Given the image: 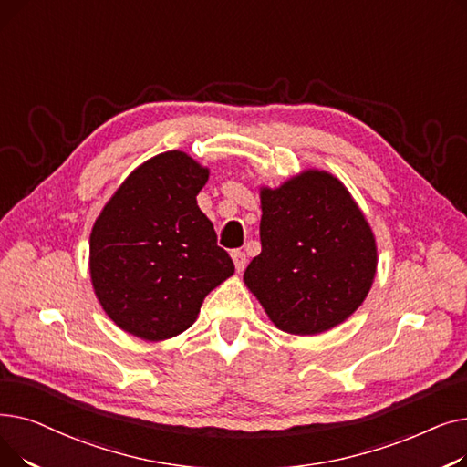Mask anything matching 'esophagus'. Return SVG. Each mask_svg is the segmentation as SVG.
Returning a JSON list of instances; mask_svg holds the SVG:
<instances>
[{"label":"esophagus","mask_w":467,"mask_h":467,"mask_svg":"<svg viewBox=\"0 0 467 467\" xmlns=\"http://www.w3.org/2000/svg\"><path fill=\"white\" fill-rule=\"evenodd\" d=\"M231 257H233V261H234L236 271H238V273H242L244 268H246V263H248V257H246V254L240 252V250H234V252L231 254Z\"/></svg>","instance_id":"esophagus-1"}]
</instances>
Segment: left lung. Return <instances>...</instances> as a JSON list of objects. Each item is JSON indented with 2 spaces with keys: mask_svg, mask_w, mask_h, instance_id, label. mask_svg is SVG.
Listing matches in <instances>:
<instances>
[{
  "mask_svg": "<svg viewBox=\"0 0 467 467\" xmlns=\"http://www.w3.org/2000/svg\"><path fill=\"white\" fill-rule=\"evenodd\" d=\"M261 254L244 273L268 317L285 333H324L356 312L377 271L373 233L350 192L308 170L261 191Z\"/></svg>",
  "mask_w": 467,
  "mask_h": 467,
  "instance_id": "obj_1",
  "label": "left lung"
}]
</instances>
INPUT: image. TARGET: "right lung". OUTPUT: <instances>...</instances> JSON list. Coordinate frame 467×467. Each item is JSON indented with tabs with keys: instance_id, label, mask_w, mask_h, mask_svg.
Here are the masks:
<instances>
[{
	"instance_id": "obj_1",
	"label": "right lung",
	"mask_w": 467,
	"mask_h": 467,
	"mask_svg": "<svg viewBox=\"0 0 467 467\" xmlns=\"http://www.w3.org/2000/svg\"><path fill=\"white\" fill-rule=\"evenodd\" d=\"M206 182L208 170L185 153L157 155L132 171L96 219L92 285L120 329L145 340L176 337L234 273L196 204Z\"/></svg>"
}]
</instances>
